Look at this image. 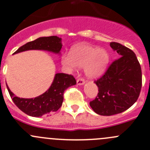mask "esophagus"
<instances>
[{
    "instance_id": "34e87169",
    "label": "esophagus",
    "mask_w": 150,
    "mask_h": 150,
    "mask_svg": "<svg viewBox=\"0 0 150 150\" xmlns=\"http://www.w3.org/2000/svg\"><path fill=\"white\" fill-rule=\"evenodd\" d=\"M85 83V80L83 78H79L77 80V84L78 85H83Z\"/></svg>"
}]
</instances>
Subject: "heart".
Instances as JSON below:
<instances>
[{
  "label": "heart",
  "mask_w": 150,
  "mask_h": 150,
  "mask_svg": "<svg viewBox=\"0 0 150 150\" xmlns=\"http://www.w3.org/2000/svg\"><path fill=\"white\" fill-rule=\"evenodd\" d=\"M108 52L86 43L78 44L71 49L70 54H64L61 63L69 70H75L78 67H84L86 76L96 79L103 75L110 64Z\"/></svg>",
  "instance_id": "b5f03b06"
}]
</instances>
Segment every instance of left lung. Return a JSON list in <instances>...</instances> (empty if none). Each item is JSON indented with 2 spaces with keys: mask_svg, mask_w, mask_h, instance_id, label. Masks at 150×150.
I'll use <instances>...</instances> for the list:
<instances>
[{
  "mask_svg": "<svg viewBox=\"0 0 150 150\" xmlns=\"http://www.w3.org/2000/svg\"><path fill=\"white\" fill-rule=\"evenodd\" d=\"M110 47L120 58L95 81L98 93L89 103L93 111L100 115L118 114L132 107L139 97L142 86L141 66L133 51L116 42H111Z\"/></svg>",
  "mask_w": 150,
  "mask_h": 150,
  "instance_id": "obj_1",
  "label": "left lung"
}]
</instances>
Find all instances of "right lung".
<instances>
[{"mask_svg":"<svg viewBox=\"0 0 150 150\" xmlns=\"http://www.w3.org/2000/svg\"><path fill=\"white\" fill-rule=\"evenodd\" d=\"M62 48L61 38L57 36L40 37L33 41L26 43L21 47L14 54L27 50H45L55 54H61ZM76 84V81L72 75L64 73H57L47 91L40 96L33 98H21L7 89L12 100L22 112L33 117H41L51 112H56L61 107L64 100V91L68 87Z\"/></svg>","mask_w":150,"mask_h":150,"instance_id":"1","label":"right lung"}]
</instances>
